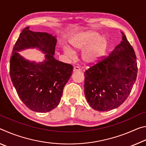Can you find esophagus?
<instances>
[{
    "instance_id": "esophagus-1",
    "label": "esophagus",
    "mask_w": 146,
    "mask_h": 146,
    "mask_svg": "<svg viewBox=\"0 0 146 146\" xmlns=\"http://www.w3.org/2000/svg\"><path fill=\"white\" fill-rule=\"evenodd\" d=\"M80 71V68L78 67V66H75L73 68V71L74 72H76V71Z\"/></svg>"
}]
</instances>
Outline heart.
<instances>
[{"mask_svg": "<svg viewBox=\"0 0 146 146\" xmlns=\"http://www.w3.org/2000/svg\"><path fill=\"white\" fill-rule=\"evenodd\" d=\"M95 31H88L75 35L71 38L70 44L74 51H80L85 49L82 53V60L87 65L97 63L104 55L108 48V40L105 36H101ZM70 48L64 49V52L71 59H75L76 53Z\"/></svg>", "mask_w": 146, "mask_h": 146, "instance_id": "obj_1", "label": "heart"}]
</instances>
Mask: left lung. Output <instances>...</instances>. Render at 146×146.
Instances as JSON below:
<instances>
[{"label": "left lung", "instance_id": "obj_1", "mask_svg": "<svg viewBox=\"0 0 146 146\" xmlns=\"http://www.w3.org/2000/svg\"><path fill=\"white\" fill-rule=\"evenodd\" d=\"M121 33L120 44L84 73L86 98L91 108L99 111L119 107L129 95L137 79L135 51Z\"/></svg>", "mask_w": 146, "mask_h": 146}]
</instances>
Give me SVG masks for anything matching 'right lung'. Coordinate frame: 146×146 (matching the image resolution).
<instances>
[{
    "instance_id": "add662e5",
    "label": "right lung",
    "mask_w": 146,
    "mask_h": 146,
    "mask_svg": "<svg viewBox=\"0 0 146 146\" xmlns=\"http://www.w3.org/2000/svg\"><path fill=\"white\" fill-rule=\"evenodd\" d=\"M29 28L23 29L15 44L9 62V75L19 98L29 110L48 112L58 105L73 67L54 58L55 36L44 32H33ZM35 47L46 54L43 62H30L17 53Z\"/></svg>"
}]
</instances>
